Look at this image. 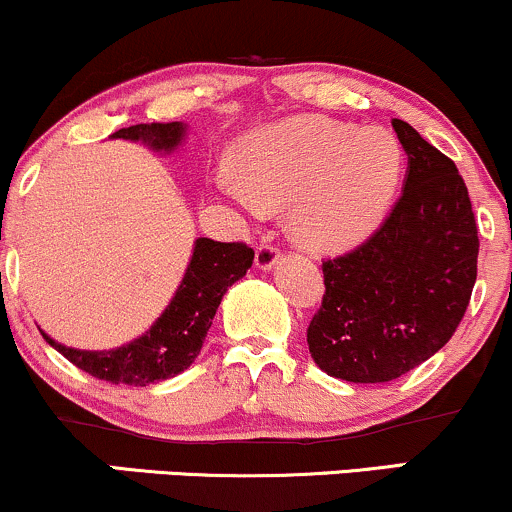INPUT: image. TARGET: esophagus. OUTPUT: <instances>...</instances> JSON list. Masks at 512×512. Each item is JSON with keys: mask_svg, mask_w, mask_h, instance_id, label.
Returning <instances> with one entry per match:
<instances>
[{"mask_svg": "<svg viewBox=\"0 0 512 512\" xmlns=\"http://www.w3.org/2000/svg\"><path fill=\"white\" fill-rule=\"evenodd\" d=\"M279 250H276V245L272 243H260L255 250V264L264 272H269V269L276 267V262H279Z\"/></svg>", "mask_w": 512, "mask_h": 512, "instance_id": "esophagus-1", "label": "esophagus"}]
</instances>
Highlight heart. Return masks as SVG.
<instances>
[{"mask_svg": "<svg viewBox=\"0 0 512 512\" xmlns=\"http://www.w3.org/2000/svg\"><path fill=\"white\" fill-rule=\"evenodd\" d=\"M402 166V146L383 127L289 117L243 139V179L221 168L214 185L252 219L267 204L291 207V233L303 248L342 252L363 243L385 219Z\"/></svg>", "mask_w": 512, "mask_h": 512, "instance_id": "1", "label": "heart"}]
</instances>
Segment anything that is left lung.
<instances>
[{
	"instance_id": "8db88e82",
	"label": "left lung",
	"mask_w": 512,
	"mask_h": 512,
	"mask_svg": "<svg viewBox=\"0 0 512 512\" xmlns=\"http://www.w3.org/2000/svg\"><path fill=\"white\" fill-rule=\"evenodd\" d=\"M402 197L356 250L322 262L325 296L308 327L313 361L346 383H390L443 349L477 281L479 236L457 166L404 120Z\"/></svg>"
}]
</instances>
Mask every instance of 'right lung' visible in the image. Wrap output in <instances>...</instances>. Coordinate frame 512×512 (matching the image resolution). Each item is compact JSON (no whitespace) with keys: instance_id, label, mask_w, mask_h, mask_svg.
Here are the masks:
<instances>
[{"instance_id":"obj_1","label":"right lung","mask_w":512,"mask_h":512,"mask_svg":"<svg viewBox=\"0 0 512 512\" xmlns=\"http://www.w3.org/2000/svg\"><path fill=\"white\" fill-rule=\"evenodd\" d=\"M187 127L182 122H151V125H132L117 129L110 139L142 142L158 154H173L185 139ZM255 252L245 243H216L211 238H197L192 248L190 264L175 289L161 317L142 337L108 351H86L64 346L43 334L50 346L72 361L76 368L86 370L98 380L113 385L146 387L156 380H168L192 366L223 293L252 267Z\"/></svg>"}]
</instances>
